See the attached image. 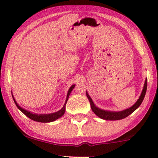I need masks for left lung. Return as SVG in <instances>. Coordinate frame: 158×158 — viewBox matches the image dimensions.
<instances>
[{
	"label": "left lung",
	"mask_w": 158,
	"mask_h": 158,
	"mask_svg": "<svg viewBox=\"0 0 158 158\" xmlns=\"http://www.w3.org/2000/svg\"><path fill=\"white\" fill-rule=\"evenodd\" d=\"M146 89H147V79H146V81H145V84L144 86H143L142 93H141V95L139 96V98L137 99V101L136 102L135 104L133 106H131V108H127V109L122 110V111H109V110H105L100 109V108H97V107L94 104L91 98L90 97V96L88 95V93H86V95L87 97H88V100L90 101L91 109L96 115H97L98 117H100L101 119H106V120H118V119L126 118L128 116H129L130 114L133 113V112L140 106L143 99H144L145 95H146Z\"/></svg>",
	"instance_id": "obj_1"
}]
</instances>
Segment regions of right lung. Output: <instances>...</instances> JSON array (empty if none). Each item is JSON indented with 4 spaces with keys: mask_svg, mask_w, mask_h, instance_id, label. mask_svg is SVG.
<instances>
[{
    "mask_svg": "<svg viewBox=\"0 0 158 158\" xmlns=\"http://www.w3.org/2000/svg\"><path fill=\"white\" fill-rule=\"evenodd\" d=\"M74 87H75V85H73L71 87H70V89H69L68 92V95H67L66 102H65L64 106H63V108H61V110H59V111L55 112V113H52V114H32V113H31V112L28 111V110H27L23 109V108H21V107H20L19 105H18V103L15 102V99H14L13 96H12V97H13V100L15 103L16 106L18 107V108H19V109L21 110V111H22L23 113L27 116V117H29V118L32 119V120H34V121H36V122L50 123V122H52V121H55L56 119H57L58 118H60L61 116L64 115V114L65 112V106H66L67 101H68L69 95H70V92H71L72 90L73 89Z\"/></svg>",
    "mask_w": 158,
    "mask_h": 158,
    "instance_id": "right-lung-1",
    "label": "right lung"
}]
</instances>
